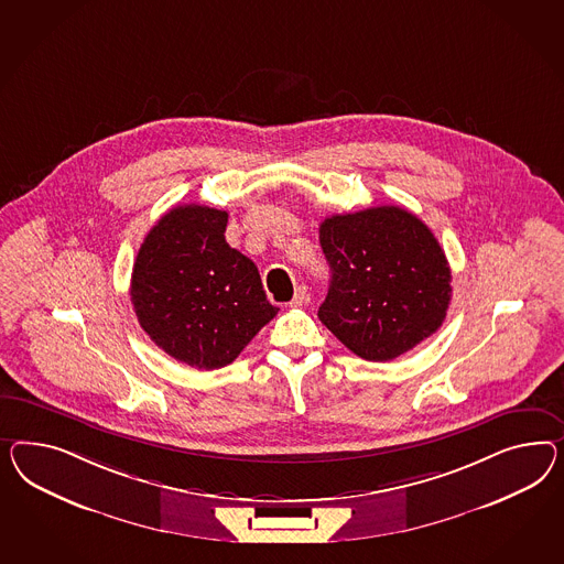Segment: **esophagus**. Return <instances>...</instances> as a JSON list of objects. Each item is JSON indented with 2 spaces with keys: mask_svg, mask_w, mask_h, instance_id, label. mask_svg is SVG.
<instances>
[{
  "mask_svg": "<svg viewBox=\"0 0 564 564\" xmlns=\"http://www.w3.org/2000/svg\"><path fill=\"white\" fill-rule=\"evenodd\" d=\"M310 302V293H307V288L305 285H300L295 293H293V300H291V307H302V305L307 304Z\"/></svg>",
  "mask_w": 564,
  "mask_h": 564,
  "instance_id": "34e87169",
  "label": "esophagus"
}]
</instances>
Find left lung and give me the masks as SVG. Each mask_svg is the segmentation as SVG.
<instances>
[{
	"mask_svg": "<svg viewBox=\"0 0 564 564\" xmlns=\"http://www.w3.org/2000/svg\"><path fill=\"white\" fill-rule=\"evenodd\" d=\"M333 279L318 318L366 361H392L433 335L452 302V271L425 224L394 205L321 224Z\"/></svg>",
	"mask_w": 564,
	"mask_h": 564,
	"instance_id": "8db88e82",
	"label": "left lung"
}]
</instances>
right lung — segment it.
Returning a JSON list of instances; mask_svg holds the SVG:
<instances>
[{"label":"right lung","instance_id":"right-lung-1","mask_svg":"<svg viewBox=\"0 0 564 564\" xmlns=\"http://www.w3.org/2000/svg\"><path fill=\"white\" fill-rule=\"evenodd\" d=\"M228 214L178 205L158 219L139 248L131 302L141 328L176 361L226 367L279 307L259 269L226 242Z\"/></svg>","mask_w":564,"mask_h":564}]
</instances>
